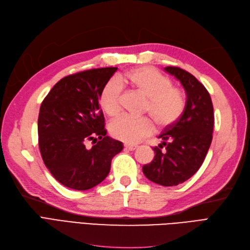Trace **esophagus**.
Wrapping results in <instances>:
<instances>
[{
    "instance_id": "1",
    "label": "esophagus",
    "mask_w": 250,
    "mask_h": 250,
    "mask_svg": "<svg viewBox=\"0 0 250 250\" xmlns=\"http://www.w3.org/2000/svg\"><path fill=\"white\" fill-rule=\"evenodd\" d=\"M124 148H125L126 150L133 151V150L137 149L138 147H137V146H133V145H129V144H125V145H124Z\"/></svg>"
}]
</instances>
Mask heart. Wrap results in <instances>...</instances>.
<instances>
[{
	"instance_id": "heart-1",
	"label": "heart",
	"mask_w": 250,
	"mask_h": 250,
	"mask_svg": "<svg viewBox=\"0 0 250 250\" xmlns=\"http://www.w3.org/2000/svg\"><path fill=\"white\" fill-rule=\"evenodd\" d=\"M108 81L101 90L99 104L110 118L121 111V88L129 86L134 93L146 99L143 113L148 115L157 129L165 130L175 124L186 110V95L183 89L172 86L169 77L153 67L143 66L127 72ZM152 123L146 118H120L109 126L113 138L126 144H137L152 133Z\"/></svg>"
}]
</instances>
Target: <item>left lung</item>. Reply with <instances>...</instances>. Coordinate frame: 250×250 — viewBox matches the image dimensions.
<instances>
[{
	"instance_id": "obj_1",
	"label": "left lung",
	"mask_w": 250,
	"mask_h": 250,
	"mask_svg": "<svg viewBox=\"0 0 250 250\" xmlns=\"http://www.w3.org/2000/svg\"><path fill=\"white\" fill-rule=\"evenodd\" d=\"M165 71L180 81L187 94L184 115L158 138L153 161L143 167V173L153 183L173 187L185 183L199 170L207 156L214 129V107L210 96L192 74L177 66Z\"/></svg>"
}]
</instances>
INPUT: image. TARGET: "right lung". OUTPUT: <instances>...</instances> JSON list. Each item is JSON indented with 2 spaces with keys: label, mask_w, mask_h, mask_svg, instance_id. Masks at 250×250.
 <instances>
[{
  "label": "right lung",
  "mask_w": 250,
  "mask_h": 250,
  "mask_svg": "<svg viewBox=\"0 0 250 250\" xmlns=\"http://www.w3.org/2000/svg\"><path fill=\"white\" fill-rule=\"evenodd\" d=\"M118 67H101L60 79L44 98L39 116L42 161L60 184L89 190L106 178L123 143L106 135L99 96ZM87 140L95 145L85 147Z\"/></svg>",
  "instance_id": "add662e5"
}]
</instances>
